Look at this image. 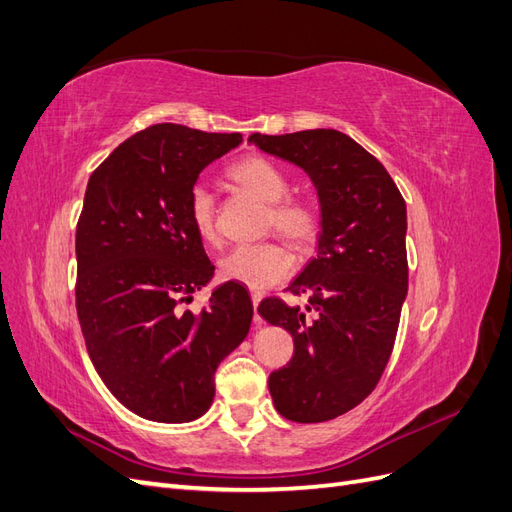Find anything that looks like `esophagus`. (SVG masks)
<instances>
[{
    "label": "esophagus",
    "mask_w": 512,
    "mask_h": 512,
    "mask_svg": "<svg viewBox=\"0 0 512 512\" xmlns=\"http://www.w3.org/2000/svg\"><path fill=\"white\" fill-rule=\"evenodd\" d=\"M260 299H262V292H256V290H252V305H254V309L258 307ZM254 324H256V327H260V324H262V318L258 316V312L254 314Z\"/></svg>",
    "instance_id": "obj_1"
}]
</instances>
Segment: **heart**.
<instances>
[{
  "label": "heart",
  "instance_id": "b5f03b06",
  "mask_svg": "<svg viewBox=\"0 0 512 512\" xmlns=\"http://www.w3.org/2000/svg\"><path fill=\"white\" fill-rule=\"evenodd\" d=\"M228 177L243 190L269 205L267 226L299 247L314 245L322 218L318 207L303 196H292V179L288 170L262 156H247L232 164ZM188 222L198 239L215 245L220 241L218 207L211 190L203 183L192 185L188 194ZM292 271V256L282 243L265 241L256 245H239L220 262L224 280L239 282L250 288H267L282 282Z\"/></svg>",
  "mask_w": 512,
  "mask_h": 512
}]
</instances>
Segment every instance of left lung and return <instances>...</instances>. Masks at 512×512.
<instances>
[{
  "label": "left lung",
  "instance_id": "left-lung-1",
  "mask_svg": "<svg viewBox=\"0 0 512 512\" xmlns=\"http://www.w3.org/2000/svg\"><path fill=\"white\" fill-rule=\"evenodd\" d=\"M262 151L312 177L322 211L318 254L288 286L299 307L269 297L258 312L294 342L286 367L271 371L273 406L288 421L322 423L376 389L395 346L408 292L406 200L386 168L337 130L252 134Z\"/></svg>",
  "mask_w": 512,
  "mask_h": 512
}]
</instances>
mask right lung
<instances>
[{"mask_svg": "<svg viewBox=\"0 0 512 512\" xmlns=\"http://www.w3.org/2000/svg\"><path fill=\"white\" fill-rule=\"evenodd\" d=\"M243 141L156 123L123 141L89 177L76 224V314L89 359L123 406L158 423L205 414L215 369L250 331L237 282L200 312L183 309L213 265L188 222L200 170Z\"/></svg>", "mask_w": 512, "mask_h": 512, "instance_id": "1", "label": "right lung"}]
</instances>
